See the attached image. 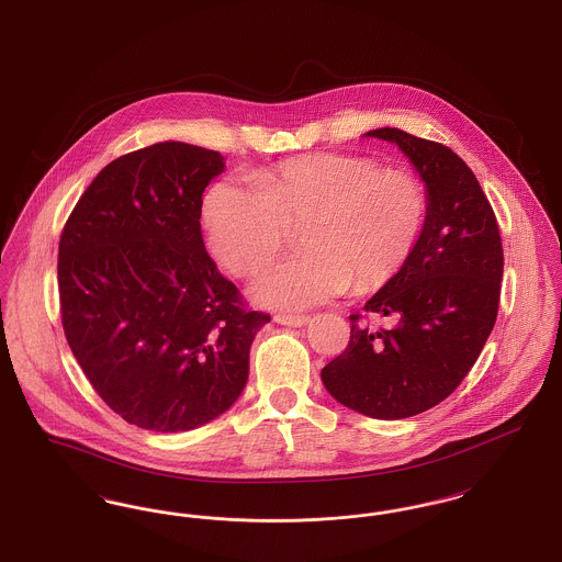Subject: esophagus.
Returning a JSON list of instances; mask_svg holds the SVG:
<instances>
[{"instance_id": "1", "label": "esophagus", "mask_w": 562, "mask_h": 562, "mask_svg": "<svg viewBox=\"0 0 562 562\" xmlns=\"http://www.w3.org/2000/svg\"><path fill=\"white\" fill-rule=\"evenodd\" d=\"M276 323L280 325H286V327H303L310 323V316H293V314H278L273 316Z\"/></svg>"}]
</instances>
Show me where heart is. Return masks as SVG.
<instances>
[{"mask_svg":"<svg viewBox=\"0 0 562 562\" xmlns=\"http://www.w3.org/2000/svg\"><path fill=\"white\" fill-rule=\"evenodd\" d=\"M429 216L425 184L369 157L316 153L282 161L255 184L216 182L203 199L214 257L237 276L269 263L299 229L305 248L252 282L265 307L307 310L389 284L412 259Z\"/></svg>","mask_w":562,"mask_h":562,"instance_id":"obj_1","label":"heart"}]
</instances>
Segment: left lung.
<instances>
[{
	"mask_svg": "<svg viewBox=\"0 0 562 562\" xmlns=\"http://www.w3.org/2000/svg\"><path fill=\"white\" fill-rule=\"evenodd\" d=\"M427 184L429 216L412 259L350 316L346 350L323 369L341 405L380 420L423 414L452 395L495 327L503 246L491 201L448 146L382 127ZM369 313L396 325L371 330Z\"/></svg>",
	"mask_w": 562,
	"mask_h": 562,
	"instance_id": "1",
	"label": "left lung"
}]
</instances>
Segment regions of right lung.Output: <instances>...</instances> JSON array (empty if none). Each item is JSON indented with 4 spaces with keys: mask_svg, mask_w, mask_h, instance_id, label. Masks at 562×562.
I'll list each match as a JSON object with an SVG mask.
<instances>
[{
    "mask_svg": "<svg viewBox=\"0 0 562 562\" xmlns=\"http://www.w3.org/2000/svg\"><path fill=\"white\" fill-rule=\"evenodd\" d=\"M225 159L159 142L103 167L59 239L67 344L103 403L157 432L227 412L269 314L246 305L201 237L203 191Z\"/></svg>",
    "mask_w": 562,
    "mask_h": 562,
    "instance_id": "add662e5",
    "label": "right lung"
}]
</instances>
